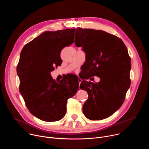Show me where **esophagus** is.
Returning <instances> with one entry per match:
<instances>
[{
  "label": "esophagus",
  "instance_id": "34e87169",
  "mask_svg": "<svg viewBox=\"0 0 149 149\" xmlns=\"http://www.w3.org/2000/svg\"><path fill=\"white\" fill-rule=\"evenodd\" d=\"M81 81H82V79H81L80 78H78V82H79V84H81Z\"/></svg>",
  "mask_w": 149,
  "mask_h": 149
}]
</instances>
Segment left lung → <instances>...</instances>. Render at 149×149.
<instances>
[{"mask_svg":"<svg viewBox=\"0 0 149 149\" xmlns=\"http://www.w3.org/2000/svg\"><path fill=\"white\" fill-rule=\"evenodd\" d=\"M75 44L86 53L85 73L97 76V83L83 80L79 88L86 90L88 98L82 111L87 118L100 120L119 109L130 86L131 59L123 40L103 31L77 28Z\"/></svg>","mask_w":149,"mask_h":149,"instance_id":"obj_1","label":"left lung"}]
</instances>
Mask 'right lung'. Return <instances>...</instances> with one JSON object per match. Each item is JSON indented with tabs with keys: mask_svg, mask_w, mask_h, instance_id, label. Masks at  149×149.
<instances>
[{
	"mask_svg": "<svg viewBox=\"0 0 149 149\" xmlns=\"http://www.w3.org/2000/svg\"><path fill=\"white\" fill-rule=\"evenodd\" d=\"M75 29L46 31L26 44L17 66L19 91L30 113L45 121H56L65 116L68 98L79 87L74 75L56 82L51 72L62 62V48L74 42Z\"/></svg>",
	"mask_w": 149,
	"mask_h": 149,
	"instance_id": "1",
	"label": "right lung"
}]
</instances>
